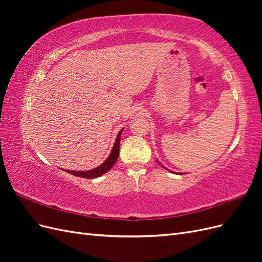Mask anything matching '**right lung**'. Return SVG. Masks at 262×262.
I'll use <instances>...</instances> for the list:
<instances>
[{
	"mask_svg": "<svg viewBox=\"0 0 262 262\" xmlns=\"http://www.w3.org/2000/svg\"><path fill=\"white\" fill-rule=\"evenodd\" d=\"M121 132L122 130L118 133V137L117 140L115 142V145L113 147L112 153L108 156L107 160L102 163L100 166H98L97 168L92 169V170H86V171H74V170H67L69 173H72L74 176L77 177H81V178H97L101 175H104L106 173L110 168L113 167V166L116 164L117 160H118V156H119V147H120V137H121Z\"/></svg>",
	"mask_w": 262,
	"mask_h": 262,
	"instance_id": "right-lung-1",
	"label": "right lung"
}]
</instances>
